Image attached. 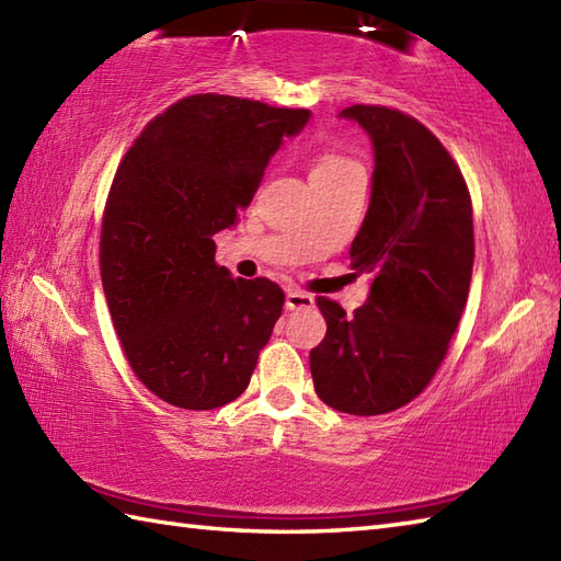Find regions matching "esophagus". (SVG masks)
<instances>
[{"label": "esophagus", "mask_w": 561, "mask_h": 561, "mask_svg": "<svg viewBox=\"0 0 561 561\" xmlns=\"http://www.w3.org/2000/svg\"><path fill=\"white\" fill-rule=\"evenodd\" d=\"M287 308L289 311H304V308H313V296L299 291V289H289L287 291Z\"/></svg>", "instance_id": "1"}]
</instances>
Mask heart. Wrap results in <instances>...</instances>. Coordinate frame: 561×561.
Returning a JSON list of instances; mask_svg holds the SVG:
<instances>
[{
	"label": "heart",
	"mask_w": 561,
	"mask_h": 561,
	"mask_svg": "<svg viewBox=\"0 0 561 561\" xmlns=\"http://www.w3.org/2000/svg\"><path fill=\"white\" fill-rule=\"evenodd\" d=\"M350 171H359V165H356L352 159L342 157V153L325 151L313 161L311 175H342V173H350Z\"/></svg>",
	"instance_id": "1"
}]
</instances>
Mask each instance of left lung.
I'll use <instances>...</instances> for the list:
<instances>
[{
  "mask_svg": "<svg viewBox=\"0 0 561 561\" xmlns=\"http://www.w3.org/2000/svg\"><path fill=\"white\" fill-rule=\"evenodd\" d=\"M340 117L374 147L371 202L350 248L371 289L354 316L318 296L328 332L311 374L332 410L374 416L414 400L444 362L470 291L472 205L456 161L414 117L383 105Z\"/></svg>",
  "mask_w": 561,
  "mask_h": 561,
  "instance_id": "left-lung-1",
  "label": "left lung"
}]
</instances>
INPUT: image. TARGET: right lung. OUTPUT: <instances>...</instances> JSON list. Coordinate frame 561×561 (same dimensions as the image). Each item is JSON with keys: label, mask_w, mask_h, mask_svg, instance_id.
Wrapping results in <instances>:
<instances>
[{"label": "right lung", "mask_w": 561, "mask_h": 561, "mask_svg": "<svg viewBox=\"0 0 561 561\" xmlns=\"http://www.w3.org/2000/svg\"><path fill=\"white\" fill-rule=\"evenodd\" d=\"M311 111L197 93L145 127L103 214L101 279L129 366L153 396L217 410L248 388L282 316L270 279H233L214 236L233 229L284 137Z\"/></svg>", "instance_id": "obj_1"}]
</instances>
